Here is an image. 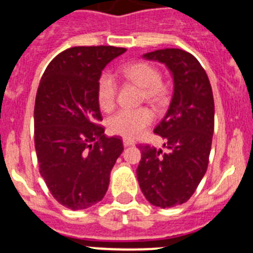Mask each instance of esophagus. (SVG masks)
Masks as SVG:
<instances>
[{"instance_id": "obj_1", "label": "esophagus", "mask_w": 253, "mask_h": 253, "mask_svg": "<svg viewBox=\"0 0 253 253\" xmlns=\"http://www.w3.org/2000/svg\"><path fill=\"white\" fill-rule=\"evenodd\" d=\"M123 144H124V147H130V146H134V142H133V140L124 139V140H123Z\"/></svg>"}]
</instances>
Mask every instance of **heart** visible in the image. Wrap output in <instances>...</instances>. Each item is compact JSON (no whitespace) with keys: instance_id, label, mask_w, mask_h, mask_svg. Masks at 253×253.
<instances>
[{"instance_id":"b5f03b06","label":"heart","mask_w":253,"mask_h":253,"mask_svg":"<svg viewBox=\"0 0 253 253\" xmlns=\"http://www.w3.org/2000/svg\"><path fill=\"white\" fill-rule=\"evenodd\" d=\"M122 73L126 80L143 87V99L151 102H160L166 96V86L161 81L158 69L152 64L144 62L128 64L122 69ZM116 90L118 86L113 75L107 72L102 73L97 81L96 96L99 106L104 111L111 110L115 105ZM152 122L153 113L148 107L122 109L109 118L107 129L115 135H120L126 139H135Z\"/></svg>"}]
</instances>
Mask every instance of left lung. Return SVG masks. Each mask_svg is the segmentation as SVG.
<instances>
[{"mask_svg":"<svg viewBox=\"0 0 253 253\" xmlns=\"http://www.w3.org/2000/svg\"><path fill=\"white\" fill-rule=\"evenodd\" d=\"M143 57L166 64L173 77V95L154 128L167 152L140 146L137 177L152 205L172 208L191 198L207 172L214 131L213 91L202 64L182 49H160Z\"/></svg>","mask_w":253,"mask_h":253,"instance_id":"left-lung-1","label":"left lung"}]
</instances>
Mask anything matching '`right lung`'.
<instances>
[{"label": "right lung", "instance_id": "obj_1", "mask_svg": "<svg viewBox=\"0 0 253 253\" xmlns=\"http://www.w3.org/2000/svg\"><path fill=\"white\" fill-rule=\"evenodd\" d=\"M126 50L116 46H73L46 67L34 107L39 171L59 204L87 209L102 200L123 140L107 138L96 96L102 69Z\"/></svg>", "mask_w": 253, "mask_h": 253}]
</instances>
